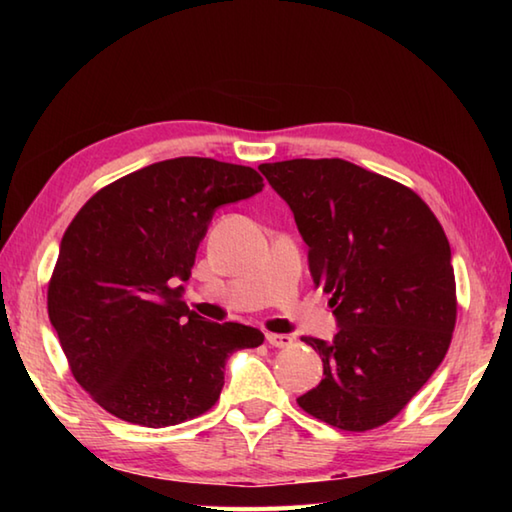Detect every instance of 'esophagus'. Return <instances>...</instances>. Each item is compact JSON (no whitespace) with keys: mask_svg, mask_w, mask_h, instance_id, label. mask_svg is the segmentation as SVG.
Here are the masks:
<instances>
[{"mask_svg":"<svg viewBox=\"0 0 512 512\" xmlns=\"http://www.w3.org/2000/svg\"><path fill=\"white\" fill-rule=\"evenodd\" d=\"M266 341H268V345H273V348H289V345L293 343L289 334H273V332L266 334Z\"/></svg>","mask_w":512,"mask_h":512,"instance_id":"1","label":"esophagus"}]
</instances>
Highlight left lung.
Returning <instances> with one entry per match:
<instances>
[{
	"instance_id": "obj_1",
	"label": "left lung",
	"mask_w": 512,
	"mask_h": 512,
	"mask_svg": "<svg viewBox=\"0 0 512 512\" xmlns=\"http://www.w3.org/2000/svg\"><path fill=\"white\" fill-rule=\"evenodd\" d=\"M309 246V273L332 293L339 332L302 336L323 379L302 411L343 431L393 420L443 363L456 325L452 248L409 187L341 158L259 164Z\"/></svg>"
}]
</instances>
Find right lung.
Listing matches in <instances>:
<instances>
[{
    "mask_svg": "<svg viewBox=\"0 0 512 512\" xmlns=\"http://www.w3.org/2000/svg\"><path fill=\"white\" fill-rule=\"evenodd\" d=\"M262 187L241 164L173 158L99 189L69 223L49 320L74 379L115 418L151 429L196 418L219 400L225 359L264 343L183 300L214 212Z\"/></svg>",
    "mask_w": 512,
    "mask_h": 512,
    "instance_id": "right-lung-1",
    "label": "right lung"
}]
</instances>
